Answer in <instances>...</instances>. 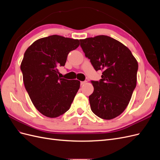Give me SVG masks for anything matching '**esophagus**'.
<instances>
[{"label":"esophagus","instance_id":"1","mask_svg":"<svg viewBox=\"0 0 160 160\" xmlns=\"http://www.w3.org/2000/svg\"><path fill=\"white\" fill-rule=\"evenodd\" d=\"M87 83V81H81V85H83L84 84H85Z\"/></svg>","mask_w":160,"mask_h":160}]
</instances>
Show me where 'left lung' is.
I'll list each match as a JSON object with an SVG mask.
<instances>
[{
	"instance_id": "8db88e82",
	"label": "left lung",
	"mask_w": 160,
	"mask_h": 160,
	"mask_svg": "<svg viewBox=\"0 0 160 160\" xmlns=\"http://www.w3.org/2000/svg\"><path fill=\"white\" fill-rule=\"evenodd\" d=\"M85 55L95 71H102L99 81H91V109L99 118L111 119L122 114L136 87L138 63L122 42L106 35L80 40Z\"/></svg>"
}]
</instances>
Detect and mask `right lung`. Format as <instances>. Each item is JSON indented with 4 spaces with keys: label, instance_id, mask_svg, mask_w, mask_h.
Masks as SVG:
<instances>
[{
    "label": "right lung",
    "instance_id": "add662e5",
    "mask_svg": "<svg viewBox=\"0 0 160 160\" xmlns=\"http://www.w3.org/2000/svg\"><path fill=\"white\" fill-rule=\"evenodd\" d=\"M79 46V40L55 35L37 40L24 54V85L34 106L46 117L57 118L68 111L80 88L78 80L60 78L57 69Z\"/></svg>",
    "mask_w": 160,
    "mask_h": 160
}]
</instances>
